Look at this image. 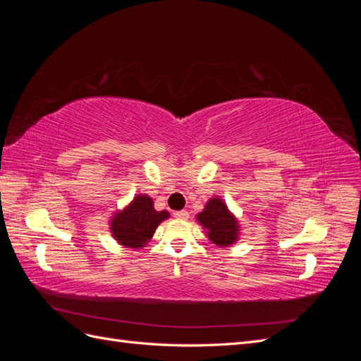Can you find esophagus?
Returning a JSON list of instances; mask_svg holds the SVG:
<instances>
[{"label":"esophagus","mask_w":361,"mask_h":361,"mask_svg":"<svg viewBox=\"0 0 361 361\" xmlns=\"http://www.w3.org/2000/svg\"><path fill=\"white\" fill-rule=\"evenodd\" d=\"M173 215H174V218H178V220H188L190 218V214L187 211H176V212H173Z\"/></svg>","instance_id":"34e87169"}]
</instances>
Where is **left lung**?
<instances>
[{"label":"left lung","mask_w":361,"mask_h":361,"mask_svg":"<svg viewBox=\"0 0 361 361\" xmlns=\"http://www.w3.org/2000/svg\"><path fill=\"white\" fill-rule=\"evenodd\" d=\"M197 220L206 228L207 236L214 244L227 247L235 243L238 236L236 220L220 199L207 202L204 211L197 215Z\"/></svg>","instance_id":"8db88e82"}]
</instances>
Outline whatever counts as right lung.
<instances>
[{
  "label": "right lung",
  "instance_id": "right-lung-1",
  "mask_svg": "<svg viewBox=\"0 0 361 361\" xmlns=\"http://www.w3.org/2000/svg\"><path fill=\"white\" fill-rule=\"evenodd\" d=\"M167 218V211H155L152 199L140 194L123 212L113 218L111 232L122 245L138 248L147 244L158 224Z\"/></svg>",
  "mask_w": 361,
  "mask_h": 361
}]
</instances>
